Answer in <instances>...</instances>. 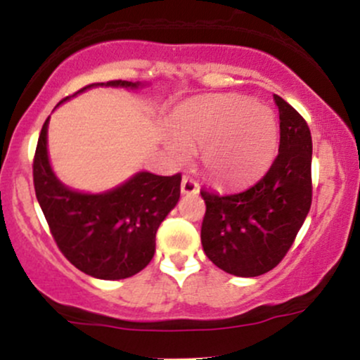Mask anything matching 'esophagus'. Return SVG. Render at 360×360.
I'll use <instances>...</instances> for the list:
<instances>
[{
	"instance_id": "obj_1",
	"label": "esophagus",
	"mask_w": 360,
	"mask_h": 360,
	"mask_svg": "<svg viewBox=\"0 0 360 360\" xmlns=\"http://www.w3.org/2000/svg\"><path fill=\"white\" fill-rule=\"evenodd\" d=\"M181 191H183V194H196L200 191V184L191 176H184L183 181H181Z\"/></svg>"
}]
</instances>
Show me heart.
I'll use <instances>...</instances> for the list:
<instances>
[{"label": "heart", "mask_w": 360, "mask_h": 360, "mask_svg": "<svg viewBox=\"0 0 360 360\" xmlns=\"http://www.w3.org/2000/svg\"><path fill=\"white\" fill-rule=\"evenodd\" d=\"M176 137L167 140L177 159L188 147H208L206 167L221 183H240L266 166L278 142L271 110L243 98H214L186 106L172 117Z\"/></svg>", "instance_id": "1"}]
</instances>
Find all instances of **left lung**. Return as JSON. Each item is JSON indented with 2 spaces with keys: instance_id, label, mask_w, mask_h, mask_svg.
Here are the masks:
<instances>
[{
  "instance_id": "8db88e82",
  "label": "left lung",
  "mask_w": 360,
  "mask_h": 360,
  "mask_svg": "<svg viewBox=\"0 0 360 360\" xmlns=\"http://www.w3.org/2000/svg\"><path fill=\"white\" fill-rule=\"evenodd\" d=\"M279 108V152L267 172L240 191L201 189L205 254L240 278L266 274L284 259L311 206V134L304 118L274 94Z\"/></svg>"
}]
</instances>
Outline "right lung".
I'll return each instance as SVG.
<instances>
[{"mask_svg":"<svg viewBox=\"0 0 360 360\" xmlns=\"http://www.w3.org/2000/svg\"><path fill=\"white\" fill-rule=\"evenodd\" d=\"M106 86L137 88L139 82L115 79ZM47 125L49 118L35 148L34 186L57 247L74 267L93 278L115 281L135 276L154 257L157 229L179 201L181 174L139 172L113 191H72L49 164Z\"/></svg>","mask_w":360,"mask_h":360,"instance_id":"obj_1","label":"right lung"}]
</instances>
